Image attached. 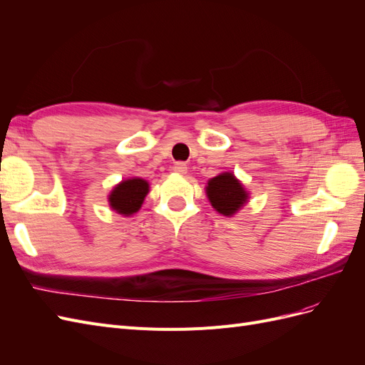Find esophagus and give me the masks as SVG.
I'll return each mask as SVG.
<instances>
[{"label":"esophagus","mask_w":365,"mask_h":365,"mask_svg":"<svg viewBox=\"0 0 365 365\" xmlns=\"http://www.w3.org/2000/svg\"><path fill=\"white\" fill-rule=\"evenodd\" d=\"M173 170L176 173H185L187 172V164L184 161H178L173 165Z\"/></svg>","instance_id":"obj_1"}]
</instances>
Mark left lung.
Wrapping results in <instances>:
<instances>
[{
  "label": "left lung",
  "instance_id": "1",
  "mask_svg": "<svg viewBox=\"0 0 365 365\" xmlns=\"http://www.w3.org/2000/svg\"><path fill=\"white\" fill-rule=\"evenodd\" d=\"M207 196L216 212L224 216L235 215L248 200V193L233 173H220L210 180Z\"/></svg>",
  "mask_w": 365,
  "mask_h": 365
}]
</instances>
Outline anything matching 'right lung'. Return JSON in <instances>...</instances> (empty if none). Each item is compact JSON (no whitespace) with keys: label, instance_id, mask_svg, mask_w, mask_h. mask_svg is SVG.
Here are the masks:
<instances>
[{"label":"right lung","instance_id":"add662e5","mask_svg":"<svg viewBox=\"0 0 365 365\" xmlns=\"http://www.w3.org/2000/svg\"><path fill=\"white\" fill-rule=\"evenodd\" d=\"M149 192V184L141 178H132L120 182L109 195V205L120 215H132L138 212Z\"/></svg>","mask_w":365,"mask_h":365}]
</instances>
